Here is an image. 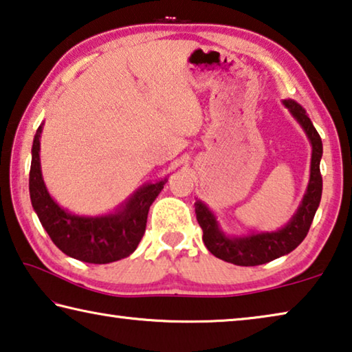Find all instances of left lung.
<instances>
[{
  "instance_id": "obj_1",
  "label": "left lung",
  "mask_w": 352,
  "mask_h": 352,
  "mask_svg": "<svg viewBox=\"0 0 352 352\" xmlns=\"http://www.w3.org/2000/svg\"><path fill=\"white\" fill-rule=\"evenodd\" d=\"M291 115L304 129L308 140L311 143V165L310 181L304 195L299 209L293 219L278 231L252 232L242 237L226 236L215 220V215L210 212L206 204L198 199L195 203V214L203 230V242L214 256L232 263L236 266H259L269 263L275 258L288 255L305 239L310 225L315 217L316 209L320 206L322 193V177L320 171V162L322 157V142L320 133L313 127V122L307 116L304 108L294 100H283Z\"/></svg>"
}]
</instances>
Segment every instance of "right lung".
Returning <instances> with one entry per match:
<instances>
[{"mask_svg":"<svg viewBox=\"0 0 352 352\" xmlns=\"http://www.w3.org/2000/svg\"><path fill=\"white\" fill-rule=\"evenodd\" d=\"M39 126L31 149L30 197L37 217L59 250L78 261L107 264L132 255L144 234L151 204L166 179L138 188L115 214L82 217L58 206L47 192L41 171Z\"/></svg>","mask_w":352,"mask_h":352,"instance_id":"obj_1","label":"right lung"}]
</instances>
